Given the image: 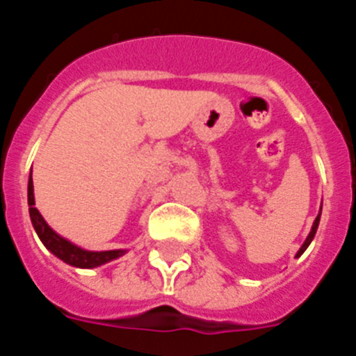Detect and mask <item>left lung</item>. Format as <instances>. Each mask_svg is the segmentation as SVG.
<instances>
[{
    "mask_svg": "<svg viewBox=\"0 0 356 356\" xmlns=\"http://www.w3.org/2000/svg\"><path fill=\"white\" fill-rule=\"evenodd\" d=\"M319 219H321V213H319V216L316 217V221H314L312 229H310V234H308L307 241L303 242V246H301V248H300V251H298V253H296V257H301V254L305 253V250H307V248H308V244H310V242H312L314 235H316V232H317V226H319Z\"/></svg>",
    "mask_w": 356,
    "mask_h": 356,
    "instance_id": "1",
    "label": "left lung"
}]
</instances>
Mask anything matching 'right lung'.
<instances>
[{"mask_svg":"<svg viewBox=\"0 0 356 356\" xmlns=\"http://www.w3.org/2000/svg\"><path fill=\"white\" fill-rule=\"evenodd\" d=\"M28 207H30V219L31 225L35 228L37 235L42 241V244L51 251L55 257L64 260L65 264L74 267H83V269H90V267H97L102 264L110 262V260L119 259L121 254H124V250H112V251H85L81 248L74 246L67 238L60 237L55 234L48 226V222L44 221V217L40 216L39 210L35 209V197H33V181L28 180Z\"/></svg>","mask_w":356,"mask_h":356,"instance_id":"obj_1","label":"right lung"}]
</instances>
